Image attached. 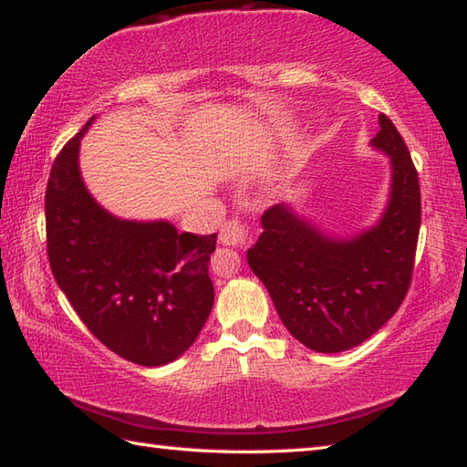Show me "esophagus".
<instances>
[{
	"instance_id": "1",
	"label": "esophagus",
	"mask_w": 467,
	"mask_h": 467,
	"mask_svg": "<svg viewBox=\"0 0 467 467\" xmlns=\"http://www.w3.org/2000/svg\"><path fill=\"white\" fill-rule=\"evenodd\" d=\"M249 241L247 228L241 224L239 220H228L223 224V231H220V243L228 244V247H244Z\"/></svg>"
}]
</instances>
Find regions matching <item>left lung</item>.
Segmentation results:
<instances>
[{"instance_id":"8db88e82","label":"left lung","mask_w":467,"mask_h":467,"mask_svg":"<svg viewBox=\"0 0 467 467\" xmlns=\"http://www.w3.org/2000/svg\"><path fill=\"white\" fill-rule=\"evenodd\" d=\"M370 146L389 156V200L377 223L334 236L290 203L264 212L257 243L247 251L286 329L315 352H344L365 342L400 309L414 270L420 233V185L408 146L379 115Z\"/></svg>"}]
</instances>
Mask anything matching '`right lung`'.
Wrapping results in <instances>:
<instances>
[{
  "label": "right lung",
  "instance_id": "add662e5",
  "mask_svg": "<svg viewBox=\"0 0 467 467\" xmlns=\"http://www.w3.org/2000/svg\"><path fill=\"white\" fill-rule=\"evenodd\" d=\"M92 121L63 146L47 183L51 272L109 350L141 367H162L195 342L214 306L208 264L216 234L109 214L86 189L78 162Z\"/></svg>",
  "mask_w": 467,
  "mask_h": 467
}]
</instances>
